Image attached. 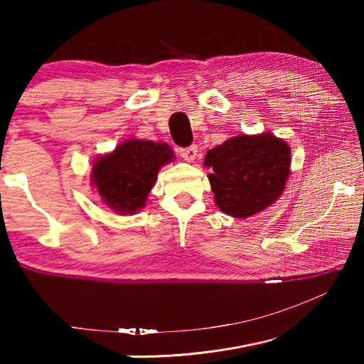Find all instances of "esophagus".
I'll use <instances>...</instances> for the list:
<instances>
[{
	"label": "esophagus",
	"mask_w": 364,
	"mask_h": 364,
	"mask_svg": "<svg viewBox=\"0 0 364 364\" xmlns=\"http://www.w3.org/2000/svg\"><path fill=\"white\" fill-rule=\"evenodd\" d=\"M180 156L186 160V162H193L197 156V147L196 146H188V147H181L180 149Z\"/></svg>",
	"instance_id": "obj_1"
}]
</instances>
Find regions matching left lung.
<instances>
[{"label":"left lung","instance_id":"8db88e82","mask_svg":"<svg viewBox=\"0 0 364 364\" xmlns=\"http://www.w3.org/2000/svg\"><path fill=\"white\" fill-rule=\"evenodd\" d=\"M215 204L236 218H247L273 204L291 171V149L263 133L234 136L205 154Z\"/></svg>","mask_w":364,"mask_h":364}]
</instances>
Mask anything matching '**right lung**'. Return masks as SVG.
<instances>
[{
  "mask_svg": "<svg viewBox=\"0 0 364 364\" xmlns=\"http://www.w3.org/2000/svg\"><path fill=\"white\" fill-rule=\"evenodd\" d=\"M171 159L173 152L167 144L128 139L95 164L93 184L110 208L133 215L146 204L159 168Z\"/></svg>",
  "mask_w": 364,
  "mask_h": 364,
  "instance_id": "1",
  "label": "right lung"
}]
</instances>
